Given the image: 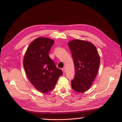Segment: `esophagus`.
<instances>
[{
	"instance_id": "1",
	"label": "esophagus",
	"mask_w": 122,
	"mask_h": 122,
	"mask_svg": "<svg viewBox=\"0 0 122 122\" xmlns=\"http://www.w3.org/2000/svg\"><path fill=\"white\" fill-rule=\"evenodd\" d=\"M62 72H63L64 73H65V72H66V69L65 68H62Z\"/></svg>"
}]
</instances>
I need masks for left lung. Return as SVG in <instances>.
<instances>
[{"label": "left lung", "mask_w": 122, "mask_h": 122, "mask_svg": "<svg viewBox=\"0 0 122 122\" xmlns=\"http://www.w3.org/2000/svg\"><path fill=\"white\" fill-rule=\"evenodd\" d=\"M75 67V76L71 81L72 87L83 93L89 89L97 74L100 56L93 44L85 41L74 40L68 43Z\"/></svg>", "instance_id": "8db88e82"}]
</instances>
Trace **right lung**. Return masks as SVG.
<instances>
[{
	"label": "right lung",
	"instance_id": "obj_1",
	"mask_svg": "<svg viewBox=\"0 0 122 122\" xmlns=\"http://www.w3.org/2000/svg\"><path fill=\"white\" fill-rule=\"evenodd\" d=\"M54 42L46 38L35 39L29 44L23 60L24 68L29 80L36 89L43 93L52 91L63 74L49 56Z\"/></svg>",
	"mask_w": 122,
	"mask_h": 122
}]
</instances>
